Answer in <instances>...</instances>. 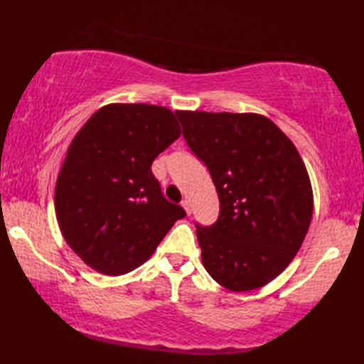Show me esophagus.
<instances>
[{
    "mask_svg": "<svg viewBox=\"0 0 364 364\" xmlns=\"http://www.w3.org/2000/svg\"><path fill=\"white\" fill-rule=\"evenodd\" d=\"M182 207H183L185 212H187L188 215L191 213V204H190L188 199H183V201H182Z\"/></svg>",
    "mask_w": 364,
    "mask_h": 364,
    "instance_id": "1",
    "label": "esophagus"
}]
</instances>
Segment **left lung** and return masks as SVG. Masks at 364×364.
Instances as JSON below:
<instances>
[{"label": "left lung", "instance_id": "left-lung-1", "mask_svg": "<svg viewBox=\"0 0 364 364\" xmlns=\"http://www.w3.org/2000/svg\"><path fill=\"white\" fill-rule=\"evenodd\" d=\"M176 114L220 199L218 220L196 223L207 273L232 292L265 286L292 262L309 229L313 190L305 163L265 116Z\"/></svg>", "mask_w": 364, "mask_h": 364}]
</instances>
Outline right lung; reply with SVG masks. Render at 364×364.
Here are the masks:
<instances>
[{"label":"right lung","instance_id":"obj_1","mask_svg":"<svg viewBox=\"0 0 364 364\" xmlns=\"http://www.w3.org/2000/svg\"><path fill=\"white\" fill-rule=\"evenodd\" d=\"M179 136L176 116L165 107L111 103L72 139L55 210L65 242L94 270L117 277L138 269L185 217L163 196L151 169Z\"/></svg>","mask_w":364,"mask_h":364}]
</instances>
